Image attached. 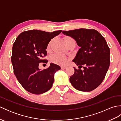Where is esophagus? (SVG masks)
<instances>
[{
  "mask_svg": "<svg viewBox=\"0 0 121 121\" xmlns=\"http://www.w3.org/2000/svg\"><path fill=\"white\" fill-rule=\"evenodd\" d=\"M61 68L62 69H66L67 68V66H65V65H62L61 66Z\"/></svg>",
  "mask_w": 121,
  "mask_h": 121,
  "instance_id": "1",
  "label": "esophagus"
}]
</instances>
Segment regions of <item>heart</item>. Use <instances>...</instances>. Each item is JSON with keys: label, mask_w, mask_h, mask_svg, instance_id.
I'll return each mask as SVG.
<instances>
[{"label": "heart", "mask_w": 121, "mask_h": 121, "mask_svg": "<svg viewBox=\"0 0 121 121\" xmlns=\"http://www.w3.org/2000/svg\"><path fill=\"white\" fill-rule=\"evenodd\" d=\"M69 39H72V38L70 37H67L65 38V40ZM51 44V42L48 43L47 49H49L50 47ZM50 60L52 62L55 63L56 64H59V65H65L67 62L68 59L65 56L59 53H55L50 58Z\"/></svg>", "instance_id": "b5f03b06"}]
</instances>
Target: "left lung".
Returning <instances> with one entry per match:
<instances>
[{"instance_id": "1", "label": "left lung", "mask_w": 121, "mask_h": 121, "mask_svg": "<svg viewBox=\"0 0 121 121\" xmlns=\"http://www.w3.org/2000/svg\"><path fill=\"white\" fill-rule=\"evenodd\" d=\"M62 33L74 38L80 47L73 60L79 69L74 67L75 72L70 76V83L82 91L96 89L104 81L110 66V48L106 39L94 29H76Z\"/></svg>"}]
</instances>
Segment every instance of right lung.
I'll return each mask as SVG.
<instances>
[{"label": "right lung", "instance_id": "1", "mask_svg": "<svg viewBox=\"0 0 121 121\" xmlns=\"http://www.w3.org/2000/svg\"><path fill=\"white\" fill-rule=\"evenodd\" d=\"M62 30L53 32L34 30L21 33L12 47L11 62L14 74L22 87L30 93L41 94L49 91L54 82V74L60 66L51 63L49 67L40 70L39 63H47L48 43Z\"/></svg>", "mask_w": 121, "mask_h": 121}]
</instances>
